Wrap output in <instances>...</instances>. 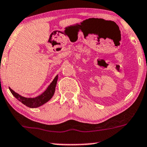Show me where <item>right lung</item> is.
<instances>
[{
	"label": "right lung",
	"mask_w": 147,
	"mask_h": 147,
	"mask_svg": "<svg viewBox=\"0 0 147 147\" xmlns=\"http://www.w3.org/2000/svg\"><path fill=\"white\" fill-rule=\"evenodd\" d=\"M58 75H57L53 81L51 82V84L49 85V86L46 90L45 92H44L40 96L35 97V98H26V97H23L20 96V94L15 92L13 90H11L9 88V90L11 92L12 94L16 98H17L19 101H20L22 103L25 105L27 107H31V108H35V107H38L41 106L46 102L49 101V100L52 98L53 96L55 90V87L57 84V81Z\"/></svg>",
	"instance_id": "obj_1"
}]
</instances>
